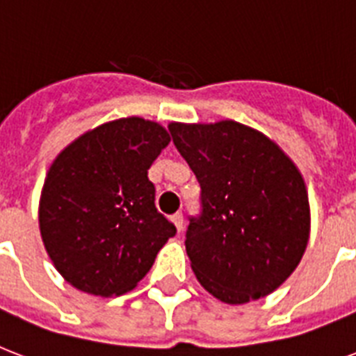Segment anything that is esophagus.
Here are the masks:
<instances>
[{
	"label": "esophagus",
	"mask_w": 356,
	"mask_h": 356,
	"mask_svg": "<svg viewBox=\"0 0 356 356\" xmlns=\"http://www.w3.org/2000/svg\"><path fill=\"white\" fill-rule=\"evenodd\" d=\"M172 222L175 223V227H177V231H179V233H181V231H183V229H184V216H183V214H181V212H177V214H173Z\"/></svg>",
	"instance_id": "34e87169"
}]
</instances>
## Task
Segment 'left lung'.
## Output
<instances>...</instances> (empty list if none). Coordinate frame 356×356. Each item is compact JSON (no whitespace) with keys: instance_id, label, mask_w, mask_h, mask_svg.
Segmentation results:
<instances>
[{"instance_id":"1","label":"left lung","mask_w":356,"mask_h":356,"mask_svg":"<svg viewBox=\"0 0 356 356\" xmlns=\"http://www.w3.org/2000/svg\"><path fill=\"white\" fill-rule=\"evenodd\" d=\"M170 134L201 186L184 242L201 286L229 305L271 293L309 242V195L298 168L264 134L231 120L172 123Z\"/></svg>"}]
</instances>
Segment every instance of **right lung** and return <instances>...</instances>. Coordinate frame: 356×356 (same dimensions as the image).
<instances>
[{"label": "right lung", "instance_id": "obj_1", "mask_svg": "<svg viewBox=\"0 0 356 356\" xmlns=\"http://www.w3.org/2000/svg\"><path fill=\"white\" fill-rule=\"evenodd\" d=\"M168 144L159 123L123 118L83 134L55 159L38 220L47 254L72 286L122 296L175 236V225L156 211L147 177Z\"/></svg>", "mask_w": 356, "mask_h": 356}]
</instances>
